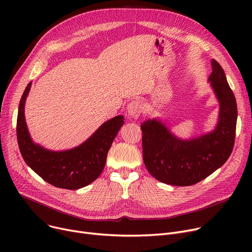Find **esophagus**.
<instances>
[{"mask_svg":"<svg viewBox=\"0 0 252 252\" xmlns=\"http://www.w3.org/2000/svg\"><path fill=\"white\" fill-rule=\"evenodd\" d=\"M143 112V105L139 100L131 101L127 106V117L128 118H138Z\"/></svg>","mask_w":252,"mask_h":252,"instance_id":"obj_1","label":"esophagus"}]
</instances>
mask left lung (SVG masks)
Listing matches in <instances>:
<instances>
[{
    "label": "left lung",
    "instance_id": "8db88e82",
    "mask_svg": "<svg viewBox=\"0 0 252 252\" xmlns=\"http://www.w3.org/2000/svg\"><path fill=\"white\" fill-rule=\"evenodd\" d=\"M209 76L220 101V119L215 130L189 141L177 139L156 119L141 124L143 159L151 176L174 186H191L207 178L230 157L235 143L237 104L223 69L211 61Z\"/></svg>",
    "mask_w": 252,
    "mask_h": 252
}]
</instances>
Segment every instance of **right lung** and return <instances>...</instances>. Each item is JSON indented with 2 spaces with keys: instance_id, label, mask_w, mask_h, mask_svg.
<instances>
[{
  "instance_id": "right-lung-1",
  "label": "right lung",
  "mask_w": 252,
  "mask_h": 252,
  "mask_svg": "<svg viewBox=\"0 0 252 252\" xmlns=\"http://www.w3.org/2000/svg\"><path fill=\"white\" fill-rule=\"evenodd\" d=\"M32 83L21 97L16 125L19 150L34 173L53 186L76 190L88 186L102 173L106 157L119 128L125 124L123 115L103 124L81 146L62 152H53L32 143L24 121V103Z\"/></svg>"
}]
</instances>
